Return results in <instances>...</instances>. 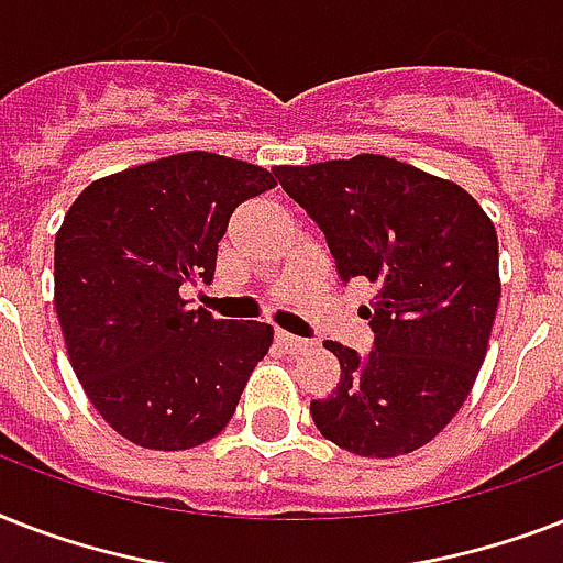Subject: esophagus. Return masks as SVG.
I'll return each mask as SVG.
<instances>
[{
	"mask_svg": "<svg viewBox=\"0 0 563 563\" xmlns=\"http://www.w3.org/2000/svg\"><path fill=\"white\" fill-rule=\"evenodd\" d=\"M277 344H280V351L286 353H303L309 347V342H303L298 335L283 333V330H277Z\"/></svg>",
	"mask_w": 563,
	"mask_h": 563,
	"instance_id": "esophagus-1",
	"label": "esophagus"
}]
</instances>
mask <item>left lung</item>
<instances>
[{
    "instance_id": "obj_1",
    "label": "left lung",
    "mask_w": 563,
    "mask_h": 563,
    "mask_svg": "<svg viewBox=\"0 0 563 563\" xmlns=\"http://www.w3.org/2000/svg\"><path fill=\"white\" fill-rule=\"evenodd\" d=\"M324 230L342 280L376 289L362 316L374 351L327 342L342 379L309 402L318 432L365 459L429 444L479 376L499 307V242L471 192L383 154L274 166Z\"/></svg>"
}]
</instances>
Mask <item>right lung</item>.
Listing matches in <instances>:
<instances>
[{"label":"right lung","mask_w":563,"mask_h":563,"mask_svg":"<svg viewBox=\"0 0 563 563\" xmlns=\"http://www.w3.org/2000/svg\"><path fill=\"white\" fill-rule=\"evenodd\" d=\"M277 180L184 152L92 180L55 236V309L73 371L110 429L145 450H192L228 427L274 327L189 309L212 280L230 212Z\"/></svg>","instance_id":"right-lung-1"}]
</instances>
